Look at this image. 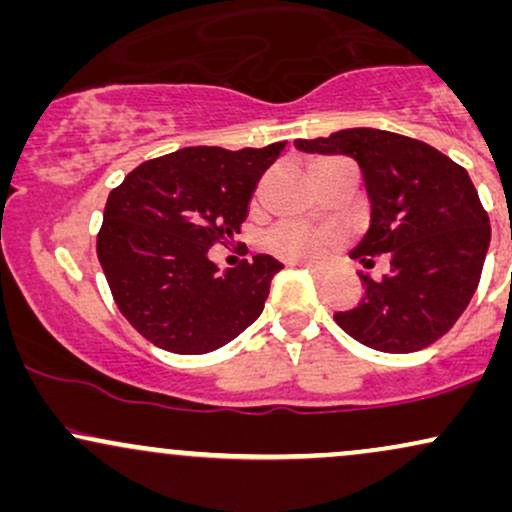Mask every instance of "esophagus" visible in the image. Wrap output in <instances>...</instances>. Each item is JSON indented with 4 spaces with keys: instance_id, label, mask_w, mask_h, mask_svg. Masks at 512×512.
<instances>
[{
    "instance_id": "obj_1",
    "label": "esophagus",
    "mask_w": 512,
    "mask_h": 512,
    "mask_svg": "<svg viewBox=\"0 0 512 512\" xmlns=\"http://www.w3.org/2000/svg\"><path fill=\"white\" fill-rule=\"evenodd\" d=\"M293 264H298V267H305L310 274L317 276V279H320V276H325V267H322V264H313V262H293Z\"/></svg>"
}]
</instances>
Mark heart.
<instances>
[{
    "instance_id": "b5f03b06",
    "label": "heart",
    "mask_w": 512,
    "mask_h": 512,
    "mask_svg": "<svg viewBox=\"0 0 512 512\" xmlns=\"http://www.w3.org/2000/svg\"><path fill=\"white\" fill-rule=\"evenodd\" d=\"M339 243V233L334 231H315V228L293 226L284 223L276 226L267 236V248L274 255L284 257L291 262H315L325 250Z\"/></svg>"
}]
</instances>
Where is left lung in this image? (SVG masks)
Wrapping results in <instances>:
<instances>
[{
  "mask_svg": "<svg viewBox=\"0 0 512 512\" xmlns=\"http://www.w3.org/2000/svg\"><path fill=\"white\" fill-rule=\"evenodd\" d=\"M308 154H344L361 166L370 228L351 257L390 255V274L361 276L356 308L334 313L370 349L411 354L443 337L477 291L491 243L489 214L467 170L419 139L385 129H339L296 139Z\"/></svg>",
  "mask_w": 512,
  "mask_h": 512,
  "instance_id": "left-lung-1",
  "label": "left lung"
}]
</instances>
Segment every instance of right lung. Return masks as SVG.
I'll return each instance as SVG.
<instances>
[{
    "label": "right lung",
    "instance_id": "obj_1",
    "mask_svg": "<svg viewBox=\"0 0 512 512\" xmlns=\"http://www.w3.org/2000/svg\"><path fill=\"white\" fill-rule=\"evenodd\" d=\"M284 146H187L144 161L110 192L98 260L120 313L158 349L209 354L260 317L284 264L255 255L221 274L209 248L240 233L257 182Z\"/></svg>",
    "mask_w": 512,
    "mask_h": 512
}]
</instances>
